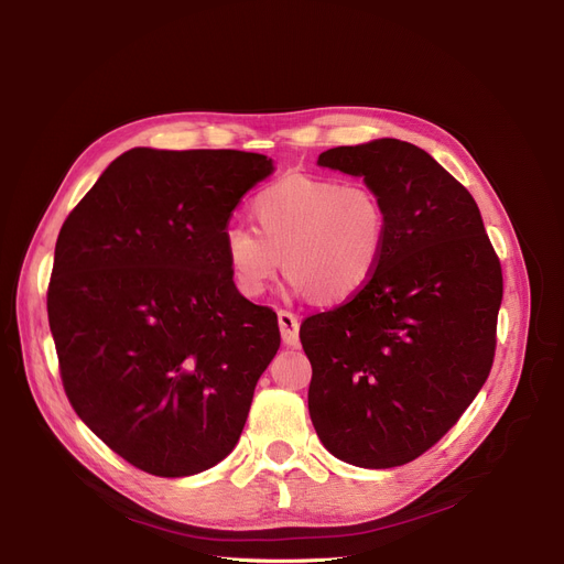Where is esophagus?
<instances>
[{
    "instance_id": "esophagus-1",
    "label": "esophagus",
    "mask_w": 564,
    "mask_h": 564,
    "mask_svg": "<svg viewBox=\"0 0 564 564\" xmlns=\"http://www.w3.org/2000/svg\"><path fill=\"white\" fill-rule=\"evenodd\" d=\"M278 324H280V334H282V344L289 348H296L299 346V317L280 311L278 313Z\"/></svg>"
}]
</instances>
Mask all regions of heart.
<instances>
[{
  "label": "heart",
  "mask_w": 564,
  "mask_h": 564,
  "mask_svg": "<svg viewBox=\"0 0 564 564\" xmlns=\"http://www.w3.org/2000/svg\"><path fill=\"white\" fill-rule=\"evenodd\" d=\"M256 228L224 230V259L237 292L256 299L278 278L322 305L360 294L377 272L390 230L383 197L365 183L292 174L253 197Z\"/></svg>",
  "instance_id": "obj_1"
}]
</instances>
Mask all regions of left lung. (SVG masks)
Returning <instances> with one entry per match:
<instances>
[{"label":"left lung","mask_w":564,"mask_h":564,"mask_svg":"<svg viewBox=\"0 0 564 564\" xmlns=\"http://www.w3.org/2000/svg\"><path fill=\"white\" fill-rule=\"evenodd\" d=\"M317 164L373 187L390 230L362 292L301 324L308 412L336 458L395 468L431 449L485 386L501 263L473 195L425 150L377 139L332 148Z\"/></svg>","instance_id":"1"}]
</instances>
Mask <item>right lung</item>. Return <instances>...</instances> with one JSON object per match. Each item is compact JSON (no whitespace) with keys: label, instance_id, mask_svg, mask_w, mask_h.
Wrapping results in <instances>:
<instances>
[{"label":"right lung","instance_id":"add662e5","mask_svg":"<svg viewBox=\"0 0 564 564\" xmlns=\"http://www.w3.org/2000/svg\"><path fill=\"white\" fill-rule=\"evenodd\" d=\"M272 172L256 152L131 148L58 232L46 308L67 400L150 475L224 460L280 348L224 259L232 209Z\"/></svg>","mask_w":564,"mask_h":564}]
</instances>
